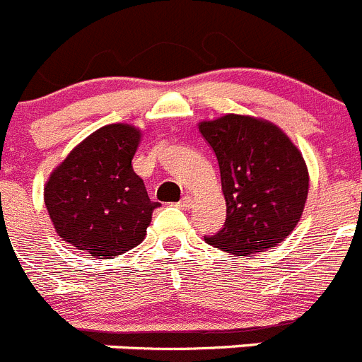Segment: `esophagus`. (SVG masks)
I'll use <instances>...</instances> for the list:
<instances>
[{"label": "esophagus", "instance_id": "esophagus-1", "mask_svg": "<svg viewBox=\"0 0 362 362\" xmlns=\"http://www.w3.org/2000/svg\"><path fill=\"white\" fill-rule=\"evenodd\" d=\"M192 205V198L191 197H184L180 202H178V207L180 209H189Z\"/></svg>", "mask_w": 362, "mask_h": 362}]
</instances>
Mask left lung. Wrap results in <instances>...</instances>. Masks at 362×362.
Returning <instances> with one entry per match:
<instances>
[{"mask_svg": "<svg viewBox=\"0 0 362 362\" xmlns=\"http://www.w3.org/2000/svg\"><path fill=\"white\" fill-rule=\"evenodd\" d=\"M198 128L218 158L227 202L225 225L205 241L248 257L282 243L298 225L309 192L298 148L276 124L241 114L202 121Z\"/></svg>", "mask_w": 362, "mask_h": 362, "instance_id": "8db88e82", "label": "left lung"}]
</instances>
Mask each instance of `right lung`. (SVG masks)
Wrapping results in <instances>:
<instances>
[{"instance_id": "add662e5", "label": "right lung", "mask_w": 362, "mask_h": 362, "mask_svg": "<svg viewBox=\"0 0 362 362\" xmlns=\"http://www.w3.org/2000/svg\"><path fill=\"white\" fill-rule=\"evenodd\" d=\"M141 130L101 127L57 165L44 185V204L57 234L93 257L110 259L141 245L158 202L132 168Z\"/></svg>"}]
</instances>
